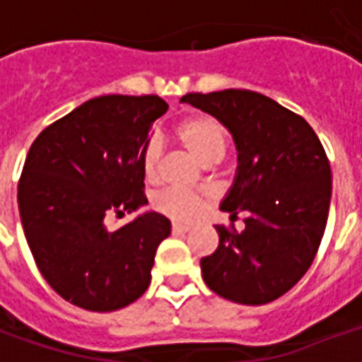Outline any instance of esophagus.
Wrapping results in <instances>:
<instances>
[{"label": "esophagus", "mask_w": 362, "mask_h": 362, "mask_svg": "<svg viewBox=\"0 0 362 362\" xmlns=\"http://www.w3.org/2000/svg\"><path fill=\"white\" fill-rule=\"evenodd\" d=\"M188 225H180V223H173V233L174 235H182V233H188Z\"/></svg>", "instance_id": "1"}]
</instances>
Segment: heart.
<instances>
[{"mask_svg": "<svg viewBox=\"0 0 362 362\" xmlns=\"http://www.w3.org/2000/svg\"><path fill=\"white\" fill-rule=\"evenodd\" d=\"M176 137L180 139L189 153L205 165L219 163L225 157L228 147V132L225 124L211 114H196L184 119L176 127ZM163 160V145L158 139H149L143 145L141 168L145 178L149 182L157 180ZM155 209L166 217L180 223L196 219L202 209V197L180 188L163 189L155 197Z\"/></svg>", "mask_w": 362, "mask_h": 362, "instance_id": "b5f03b06", "label": "heart"}]
</instances>
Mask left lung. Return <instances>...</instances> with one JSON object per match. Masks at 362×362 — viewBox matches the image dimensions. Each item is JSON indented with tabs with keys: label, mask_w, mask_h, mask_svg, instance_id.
I'll list each match as a JSON object with an SVG mask.
<instances>
[{
	"label": "left lung",
	"mask_w": 362,
	"mask_h": 362,
	"mask_svg": "<svg viewBox=\"0 0 362 362\" xmlns=\"http://www.w3.org/2000/svg\"><path fill=\"white\" fill-rule=\"evenodd\" d=\"M219 118L238 149L235 184L221 204L244 230L217 225L219 246L202 258L207 287L240 304L272 303L295 287L326 230L332 168L310 124L269 96L246 89L180 98Z\"/></svg>",
	"instance_id": "1"
}]
</instances>
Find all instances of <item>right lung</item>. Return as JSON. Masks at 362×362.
<instances>
[{"label": "right lung", "mask_w": 362, "mask_h": 362, "mask_svg": "<svg viewBox=\"0 0 362 362\" xmlns=\"http://www.w3.org/2000/svg\"><path fill=\"white\" fill-rule=\"evenodd\" d=\"M168 110L157 95L90 98L40 132L21 173V223L36 266L67 303L112 312L151 283L170 221L149 211L110 230L106 215L147 204L141 151Z\"/></svg>", "instance_id": "1"}]
</instances>
